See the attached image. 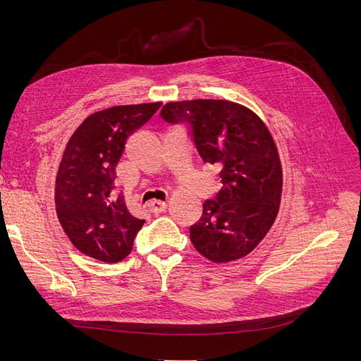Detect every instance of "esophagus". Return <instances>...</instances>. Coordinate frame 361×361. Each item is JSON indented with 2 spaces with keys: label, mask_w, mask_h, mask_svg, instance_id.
<instances>
[{
  "label": "esophagus",
  "mask_w": 361,
  "mask_h": 361,
  "mask_svg": "<svg viewBox=\"0 0 361 361\" xmlns=\"http://www.w3.org/2000/svg\"><path fill=\"white\" fill-rule=\"evenodd\" d=\"M166 209H167V203L166 202H161V200H155L154 203H152V206H150V212L154 214V215H159Z\"/></svg>",
  "instance_id": "obj_1"
}]
</instances>
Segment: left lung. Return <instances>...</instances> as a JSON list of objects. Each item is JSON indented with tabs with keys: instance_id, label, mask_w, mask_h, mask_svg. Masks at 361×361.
Masks as SVG:
<instances>
[{
	"instance_id": "1",
	"label": "left lung",
	"mask_w": 361,
	"mask_h": 361,
	"mask_svg": "<svg viewBox=\"0 0 361 361\" xmlns=\"http://www.w3.org/2000/svg\"><path fill=\"white\" fill-rule=\"evenodd\" d=\"M161 117L188 122L203 162L220 171V192L190 227L192 245L214 264L250 255L276 221L283 187L279 150L264 120L226 99L169 102Z\"/></svg>"
}]
</instances>
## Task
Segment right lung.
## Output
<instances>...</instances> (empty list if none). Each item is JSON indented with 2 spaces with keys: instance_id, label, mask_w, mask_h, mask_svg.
I'll return each mask as SVG.
<instances>
[{
  "instance_id": "right-lung-1",
  "label": "right lung",
  "mask_w": 361,
  "mask_h": 361,
  "mask_svg": "<svg viewBox=\"0 0 361 361\" xmlns=\"http://www.w3.org/2000/svg\"><path fill=\"white\" fill-rule=\"evenodd\" d=\"M162 102L116 105L87 117L63 152L56 178V211L71 243L82 255L116 264L134 245L145 220L129 212L114 191L116 167L128 137Z\"/></svg>"
}]
</instances>
